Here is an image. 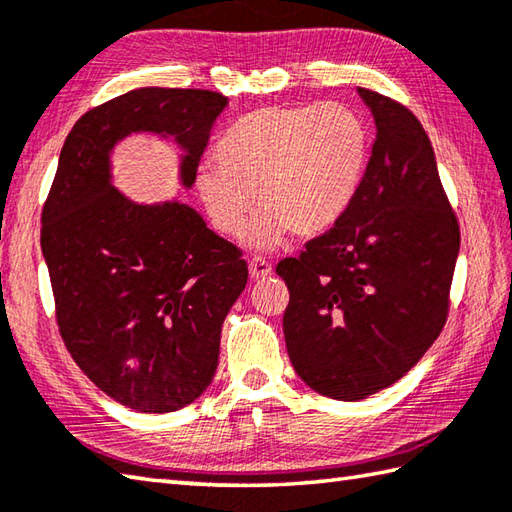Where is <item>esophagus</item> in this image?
Returning <instances> with one entry per match:
<instances>
[{
  "label": "esophagus",
  "mask_w": 512,
  "mask_h": 512,
  "mask_svg": "<svg viewBox=\"0 0 512 512\" xmlns=\"http://www.w3.org/2000/svg\"><path fill=\"white\" fill-rule=\"evenodd\" d=\"M248 270H250V277H253V279H264V277H268L270 273H273V266H270V262H268L266 257L255 255L253 259H250Z\"/></svg>",
  "instance_id": "34e87169"
}]
</instances>
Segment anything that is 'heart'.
<instances>
[{"mask_svg":"<svg viewBox=\"0 0 512 512\" xmlns=\"http://www.w3.org/2000/svg\"><path fill=\"white\" fill-rule=\"evenodd\" d=\"M372 138L350 105L262 107L228 129L217 165L195 173V193L217 233L239 237L255 206L250 242L275 246L286 231L312 237L341 220L361 189Z\"/></svg>","mask_w":512,"mask_h":512,"instance_id":"1","label":"heart"}]
</instances>
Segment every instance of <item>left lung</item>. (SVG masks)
I'll return each instance as SVG.
<instances>
[{"label": "left lung", "instance_id": "obj_1", "mask_svg": "<svg viewBox=\"0 0 512 512\" xmlns=\"http://www.w3.org/2000/svg\"><path fill=\"white\" fill-rule=\"evenodd\" d=\"M376 140L350 209L277 264L290 301L288 356L334 400L394 385L438 339L451 306L460 224L429 136L405 105L358 88Z\"/></svg>", "mask_w": 512, "mask_h": 512}]
</instances>
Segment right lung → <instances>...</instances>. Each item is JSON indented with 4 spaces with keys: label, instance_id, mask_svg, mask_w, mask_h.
Returning <instances> with one entry per match:
<instances>
[{
    "label": "right lung",
    "instance_id": "obj_1",
    "mask_svg": "<svg viewBox=\"0 0 512 512\" xmlns=\"http://www.w3.org/2000/svg\"><path fill=\"white\" fill-rule=\"evenodd\" d=\"M226 105L211 90L140 88L94 107L65 138L43 204L61 339L96 387L134 411H176L211 385L248 264L191 206L118 193L110 151L132 132L173 136L187 149L182 182L191 187Z\"/></svg>",
    "mask_w": 512,
    "mask_h": 512
}]
</instances>
